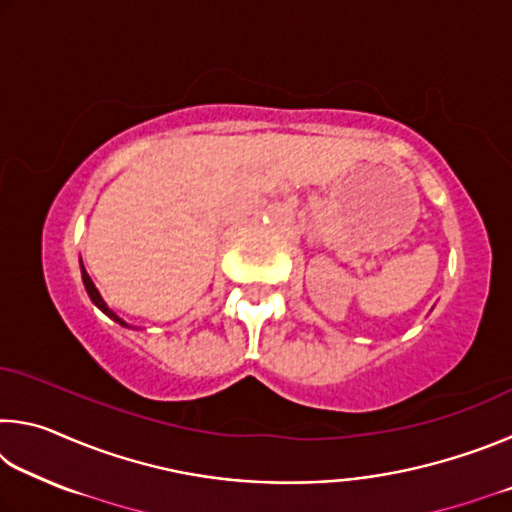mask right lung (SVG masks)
Wrapping results in <instances>:
<instances>
[{
  "label": "right lung",
  "instance_id": "1",
  "mask_svg": "<svg viewBox=\"0 0 512 512\" xmlns=\"http://www.w3.org/2000/svg\"><path fill=\"white\" fill-rule=\"evenodd\" d=\"M81 271H83V284H85V289H88V293H90V298H92V302H94V305H97L101 311H103V314H108L112 320H117V323L119 325H126L124 323V320H121L119 316H115V314H112V311L106 307V302H103V298H101V293L97 291V287H94V282L90 280V275H88V271H85V268L81 266Z\"/></svg>",
  "mask_w": 512,
  "mask_h": 512
}]
</instances>
